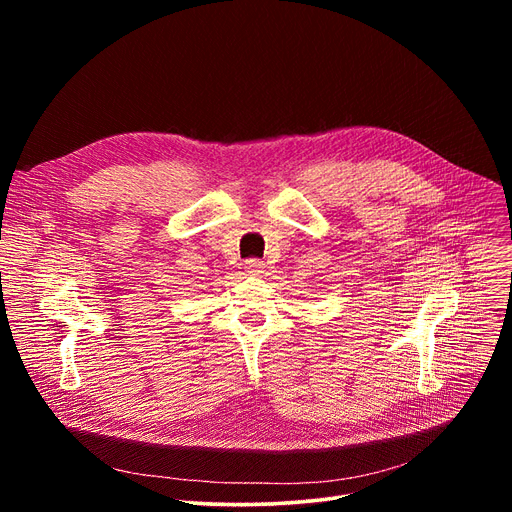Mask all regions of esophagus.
I'll use <instances>...</instances> for the list:
<instances>
[{"label": "esophagus", "instance_id": "1", "mask_svg": "<svg viewBox=\"0 0 512 512\" xmlns=\"http://www.w3.org/2000/svg\"><path fill=\"white\" fill-rule=\"evenodd\" d=\"M263 267H265V263L263 261H259V259H251V261H247V273L249 275H259V273H263Z\"/></svg>", "mask_w": 512, "mask_h": 512}]
</instances>
